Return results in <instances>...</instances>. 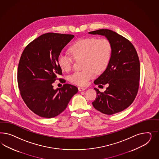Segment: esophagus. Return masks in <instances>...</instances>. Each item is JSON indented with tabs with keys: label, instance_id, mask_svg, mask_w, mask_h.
<instances>
[{
	"label": "esophagus",
	"instance_id": "esophagus-1",
	"mask_svg": "<svg viewBox=\"0 0 159 159\" xmlns=\"http://www.w3.org/2000/svg\"><path fill=\"white\" fill-rule=\"evenodd\" d=\"M86 89V88H84V87H78V90H79V91H80V92L84 91V90H85Z\"/></svg>",
	"mask_w": 159,
	"mask_h": 159
}]
</instances>
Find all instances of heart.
Masks as SVG:
<instances>
[{"instance_id":"b5f03b06","label":"heart","mask_w":159,"mask_h":159,"mask_svg":"<svg viewBox=\"0 0 159 159\" xmlns=\"http://www.w3.org/2000/svg\"><path fill=\"white\" fill-rule=\"evenodd\" d=\"M112 44L106 38L89 37L76 41L69 48L71 56L60 53L58 63L64 72H69L72 68L73 57L75 60L83 59L84 69L75 72L69 76V80L79 86H86L94 76L95 72H104L108 66L112 55Z\"/></svg>"}]
</instances>
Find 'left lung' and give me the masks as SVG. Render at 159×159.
<instances>
[{"instance_id": "8db88e82", "label": "left lung", "mask_w": 159, "mask_h": 159, "mask_svg": "<svg viewBox=\"0 0 159 159\" xmlns=\"http://www.w3.org/2000/svg\"><path fill=\"white\" fill-rule=\"evenodd\" d=\"M104 35L112 44L111 60L106 70L94 82L95 84L109 86L104 92L96 91L93 107L107 115L125 110L134 102L139 87V59L133 44L116 32L101 29L89 33Z\"/></svg>"}]
</instances>
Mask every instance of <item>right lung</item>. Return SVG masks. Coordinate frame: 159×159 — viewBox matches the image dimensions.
Returning a JSON list of instances; mask_svg holds the SVG:
<instances>
[{
    "mask_svg": "<svg viewBox=\"0 0 159 159\" xmlns=\"http://www.w3.org/2000/svg\"><path fill=\"white\" fill-rule=\"evenodd\" d=\"M71 34L48 33L29 43L21 54L17 69L20 93L31 111L51 118L60 114L78 92L77 87L65 84L53 89L52 83L62 75L58 63L59 55L71 39Z\"/></svg>",
    "mask_w": 159,
    "mask_h": 159,
    "instance_id": "add662e5",
    "label": "right lung"
}]
</instances>
